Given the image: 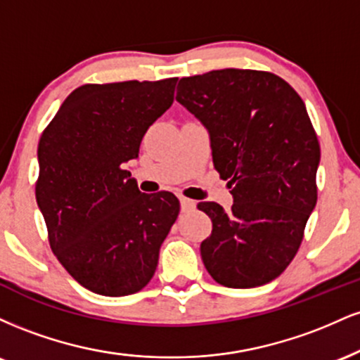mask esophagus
I'll return each instance as SVG.
<instances>
[{
	"label": "esophagus",
	"instance_id": "1",
	"mask_svg": "<svg viewBox=\"0 0 360 360\" xmlns=\"http://www.w3.org/2000/svg\"><path fill=\"white\" fill-rule=\"evenodd\" d=\"M179 201H181V210H183V212H191V210H194V206H196V203H194L193 200H189V198L181 196Z\"/></svg>",
	"mask_w": 360,
	"mask_h": 360
}]
</instances>
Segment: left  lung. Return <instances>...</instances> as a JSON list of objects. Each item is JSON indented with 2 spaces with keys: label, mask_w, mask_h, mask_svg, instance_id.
Masks as SVG:
<instances>
[{
  "label": "left lung",
  "mask_w": 360,
  "mask_h": 360,
  "mask_svg": "<svg viewBox=\"0 0 360 360\" xmlns=\"http://www.w3.org/2000/svg\"><path fill=\"white\" fill-rule=\"evenodd\" d=\"M176 100L210 134L214 169L233 205L201 201L213 230L201 242L206 271L226 288L271 283L298 252L316 205L320 143L307 106L272 72L220 69L183 77Z\"/></svg>",
  "instance_id": "left-lung-1"
}]
</instances>
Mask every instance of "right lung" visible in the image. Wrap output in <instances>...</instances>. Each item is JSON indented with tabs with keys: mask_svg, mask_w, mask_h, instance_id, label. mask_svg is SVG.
<instances>
[{
	"mask_svg": "<svg viewBox=\"0 0 360 360\" xmlns=\"http://www.w3.org/2000/svg\"><path fill=\"white\" fill-rule=\"evenodd\" d=\"M177 77L74 89L39 142L35 198L51 249L81 286L103 296L146 288L179 214L169 191L140 193L127 171L148 127L174 101Z\"/></svg>",
	"mask_w": 360,
	"mask_h": 360,
	"instance_id": "right-lung-1",
	"label": "right lung"
}]
</instances>
